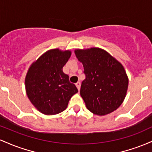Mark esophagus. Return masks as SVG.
Wrapping results in <instances>:
<instances>
[{
    "label": "esophagus",
    "mask_w": 152,
    "mask_h": 152,
    "mask_svg": "<svg viewBox=\"0 0 152 152\" xmlns=\"http://www.w3.org/2000/svg\"><path fill=\"white\" fill-rule=\"evenodd\" d=\"M76 86L77 87L78 90L79 91L80 90V86H81V83H80V81H78L77 83H76Z\"/></svg>",
    "instance_id": "34e87169"
}]
</instances>
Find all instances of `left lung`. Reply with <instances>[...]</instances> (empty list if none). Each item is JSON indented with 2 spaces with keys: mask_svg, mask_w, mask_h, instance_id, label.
Listing matches in <instances>:
<instances>
[{
  "mask_svg": "<svg viewBox=\"0 0 152 152\" xmlns=\"http://www.w3.org/2000/svg\"><path fill=\"white\" fill-rule=\"evenodd\" d=\"M75 53L86 76L80 94L87 109L100 116L117 109L124 100L129 84L123 66L99 48L76 50Z\"/></svg>",
  "mask_w": 152,
  "mask_h": 152,
  "instance_id": "8db88e82",
  "label": "left lung"
}]
</instances>
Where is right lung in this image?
Listing matches in <instances>:
<instances>
[{"label":"right lung","mask_w":152,"mask_h":152,"mask_svg":"<svg viewBox=\"0 0 152 152\" xmlns=\"http://www.w3.org/2000/svg\"><path fill=\"white\" fill-rule=\"evenodd\" d=\"M71 56V51L53 49L43 54L31 65L25 84L28 97L39 111L54 115L64 111L78 89L69 81L63 67Z\"/></svg>","instance_id":"right-lung-1"}]
</instances>
